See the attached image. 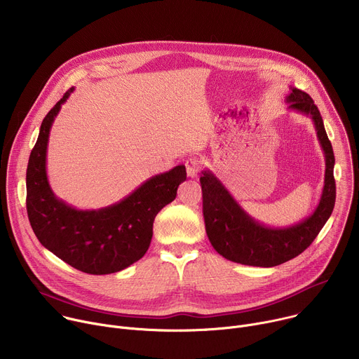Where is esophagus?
I'll use <instances>...</instances> for the list:
<instances>
[{
  "mask_svg": "<svg viewBox=\"0 0 359 359\" xmlns=\"http://www.w3.org/2000/svg\"><path fill=\"white\" fill-rule=\"evenodd\" d=\"M186 172L187 176L191 179H196L200 172V161L197 158H190L186 161Z\"/></svg>",
  "mask_w": 359,
  "mask_h": 359,
  "instance_id": "esophagus-1",
  "label": "esophagus"
}]
</instances>
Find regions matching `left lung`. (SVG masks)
Instances as JSON below:
<instances>
[{"label": "left lung", "instance_id": "8db88e82", "mask_svg": "<svg viewBox=\"0 0 359 359\" xmlns=\"http://www.w3.org/2000/svg\"><path fill=\"white\" fill-rule=\"evenodd\" d=\"M285 97L288 109L310 116L325 155L324 189L317 209L305 220L290 227H269L248 216L233 198L224 184L210 172L200 176L203 191V217L208 237L215 250L224 259L254 267L283 264L316 240L335 204V158L318 108L309 93L297 88Z\"/></svg>", "mask_w": 359, "mask_h": 359}]
</instances>
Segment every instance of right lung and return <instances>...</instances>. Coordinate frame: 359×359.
Wrapping results in <instances>:
<instances>
[{
	"instance_id": "add662e5",
	"label": "right lung",
	"mask_w": 359,
	"mask_h": 359,
	"mask_svg": "<svg viewBox=\"0 0 359 359\" xmlns=\"http://www.w3.org/2000/svg\"><path fill=\"white\" fill-rule=\"evenodd\" d=\"M72 90H67L41 123L27 168V213L39 243L58 259L88 274H112L143 257L153 222L176 198L186 168L179 165L151 176L123 200L99 210H78L60 200L46 176V146L50 126Z\"/></svg>"
}]
</instances>
